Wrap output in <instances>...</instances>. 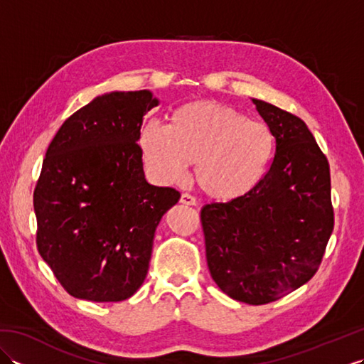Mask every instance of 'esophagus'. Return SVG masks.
Segmentation results:
<instances>
[{"instance_id": "1", "label": "esophagus", "mask_w": 364, "mask_h": 364, "mask_svg": "<svg viewBox=\"0 0 364 364\" xmlns=\"http://www.w3.org/2000/svg\"><path fill=\"white\" fill-rule=\"evenodd\" d=\"M180 203L181 205H186V206H196V198L192 197V196H189V194H183L181 196V198H180Z\"/></svg>"}]
</instances>
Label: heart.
Instances as JSON below:
<instances>
[{
    "mask_svg": "<svg viewBox=\"0 0 364 364\" xmlns=\"http://www.w3.org/2000/svg\"><path fill=\"white\" fill-rule=\"evenodd\" d=\"M145 168L159 183H176L189 164L197 188L214 202H236L258 186L274 156L262 122L231 106L197 100L170 114L167 128L146 123L139 134Z\"/></svg>",
    "mask_w": 364,
    "mask_h": 364,
    "instance_id": "obj_1",
    "label": "heart"
}]
</instances>
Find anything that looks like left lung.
<instances>
[{
  "label": "left lung",
  "mask_w": 364,
  "mask_h": 364,
  "mask_svg": "<svg viewBox=\"0 0 364 364\" xmlns=\"http://www.w3.org/2000/svg\"><path fill=\"white\" fill-rule=\"evenodd\" d=\"M275 137V156L249 196L205 205L213 280L231 299L264 305L305 284L333 231L328 161L305 122L252 98Z\"/></svg>",
  "instance_id": "8db88e82"
}]
</instances>
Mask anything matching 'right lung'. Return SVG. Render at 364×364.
Wrapping results in <instances>:
<instances>
[{
  "instance_id": "add662e5",
  "label": "right lung",
  "mask_w": 364,
  "mask_h": 364,
  "mask_svg": "<svg viewBox=\"0 0 364 364\" xmlns=\"http://www.w3.org/2000/svg\"><path fill=\"white\" fill-rule=\"evenodd\" d=\"M150 90L109 92L70 115L34 191L37 249L70 296L122 301L149 272L154 231L180 192L145 180L139 134Z\"/></svg>"
}]
</instances>
